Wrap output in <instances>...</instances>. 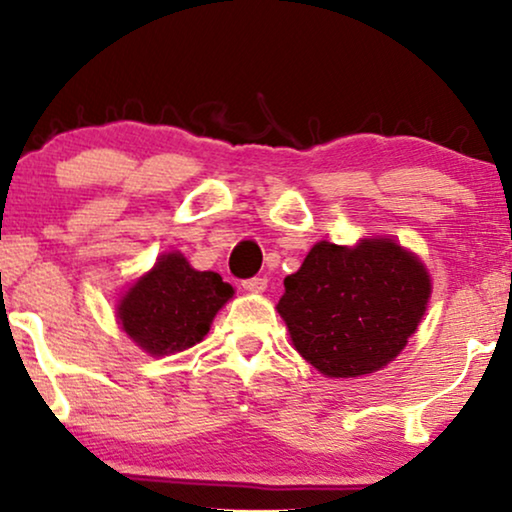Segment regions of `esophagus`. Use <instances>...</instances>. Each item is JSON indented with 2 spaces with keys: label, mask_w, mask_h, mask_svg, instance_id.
<instances>
[{
  "label": "esophagus",
  "mask_w": 512,
  "mask_h": 512,
  "mask_svg": "<svg viewBox=\"0 0 512 512\" xmlns=\"http://www.w3.org/2000/svg\"><path fill=\"white\" fill-rule=\"evenodd\" d=\"M242 289L254 291V293H261V291L268 289V279H265V277H251V279H244V282H242Z\"/></svg>",
  "instance_id": "34e87169"
}]
</instances>
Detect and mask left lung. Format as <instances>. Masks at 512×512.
I'll use <instances>...</instances> for the list:
<instances>
[{
  "mask_svg": "<svg viewBox=\"0 0 512 512\" xmlns=\"http://www.w3.org/2000/svg\"><path fill=\"white\" fill-rule=\"evenodd\" d=\"M277 310L305 361L328 377L387 366L424 317L429 272L394 240L347 249L319 242L284 279Z\"/></svg>",
  "mask_w": 512,
  "mask_h": 512,
  "instance_id": "obj_1",
  "label": "left lung"
}]
</instances>
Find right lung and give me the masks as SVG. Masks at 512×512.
Here are the masks:
<instances>
[{
	"instance_id": "obj_1",
	"label": "right lung",
	"mask_w": 512,
	"mask_h": 512,
	"mask_svg": "<svg viewBox=\"0 0 512 512\" xmlns=\"http://www.w3.org/2000/svg\"><path fill=\"white\" fill-rule=\"evenodd\" d=\"M230 296L233 286L221 275L198 272L181 254H167L125 293L118 319L149 354H174L205 338L214 314Z\"/></svg>"
}]
</instances>
